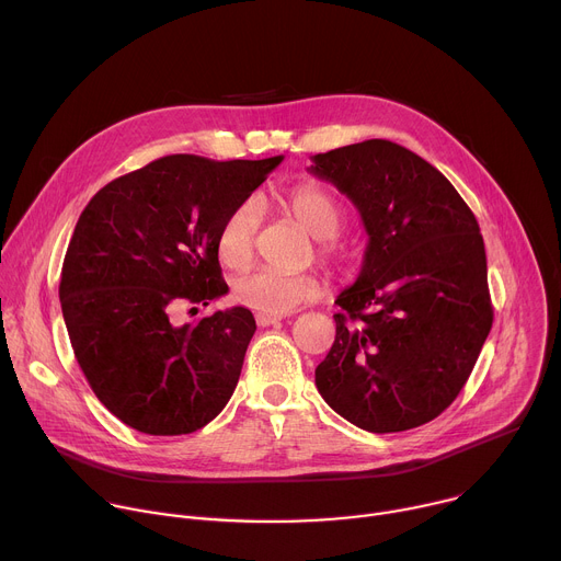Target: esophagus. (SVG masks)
Segmentation results:
<instances>
[{"instance_id": "1", "label": "esophagus", "mask_w": 561, "mask_h": 561, "mask_svg": "<svg viewBox=\"0 0 561 561\" xmlns=\"http://www.w3.org/2000/svg\"><path fill=\"white\" fill-rule=\"evenodd\" d=\"M257 324L260 327H273V324H279L282 317L279 314H257Z\"/></svg>"}]
</instances>
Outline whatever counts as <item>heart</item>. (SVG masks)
<instances>
[{
	"mask_svg": "<svg viewBox=\"0 0 561 561\" xmlns=\"http://www.w3.org/2000/svg\"><path fill=\"white\" fill-rule=\"evenodd\" d=\"M284 208L301 230L317 239L319 260L333 266L344 262L346 253L335 239L344 224V210L327 188L317 184L299 186L286 197ZM257 226L260 210L253 202L239 204L228 213L217 234V255L226 266L239 268L251 260ZM232 295L239 304L260 314H286L319 295V279L310 273L284 275L268 268H253L234 279Z\"/></svg>",
	"mask_w": 561,
	"mask_h": 561,
	"instance_id": "1",
	"label": "heart"
}]
</instances>
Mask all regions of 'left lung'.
<instances>
[{"instance_id": "obj_1", "label": "left lung", "mask_w": 561, "mask_h": 561, "mask_svg": "<svg viewBox=\"0 0 561 561\" xmlns=\"http://www.w3.org/2000/svg\"><path fill=\"white\" fill-rule=\"evenodd\" d=\"M359 210L368 244L314 368L324 402L368 433L417 428L463 388L493 327L479 224L426 159L388 139L312 154Z\"/></svg>"}]
</instances>
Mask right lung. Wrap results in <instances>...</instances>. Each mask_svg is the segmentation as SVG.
Returning <instances> with one entry per match:
<instances>
[{
    "label": "right lung",
    "instance_id": "1",
    "mask_svg": "<svg viewBox=\"0 0 561 561\" xmlns=\"http://www.w3.org/2000/svg\"><path fill=\"white\" fill-rule=\"evenodd\" d=\"M282 159L169 154L106 184L79 215L59 282L64 322L93 392L126 426L186 435L228 404L253 312L232 306L193 324L171 312L228 293L219 228Z\"/></svg>",
    "mask_w": 561,
    "mask_h": 561
}]
</instances>
